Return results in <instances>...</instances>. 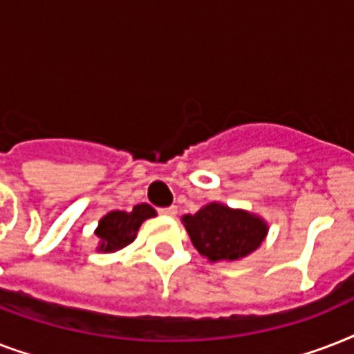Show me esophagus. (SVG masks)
Returning a JSON list of instances; mask_svg holds the SVG:
<instances>
[{"instance_id":"esophagus-1","label":"esophagus","mask_w":354,"mask_h":354,"mask_svg":"<svg viewBox=\"0 0 354 354\" xmlns=\"http://www.w3.org/2000/svg\"><path fill=\"white\" fill-rule=\"evenodd\" d=\"M160 213L165 216H176L178 209L174 207V205H171V207H163V209H160Z\"/></svg>"}]
</instances>
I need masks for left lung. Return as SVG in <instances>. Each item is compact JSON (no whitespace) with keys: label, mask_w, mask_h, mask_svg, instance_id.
<instances>
[{"label":"left lung","mask_w":354,"mask_h":354,"mask_svg":"<svg viewBox=\"0 0 354 354\" xmlns=\"http://www.w3.org/2000/svg\"><path fill=\"white\" fill-rule=\"evenodd\" d=\"M182 222L193 246L211 263L241 261L252 255L268 235L263 216L221 202H211L194 215H183Z\"/></svg>","instance_id":"obj_1"}]
</instances>
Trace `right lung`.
Here are the masks:
<instances>
[{"label": "right lung", "mask_w": 354, "mask_h": 354, "mask_svg": "<svg viewBox=\"0 0 354 354\" xmlns=\"http://www.w3.org/2000/svg\"><path fill=\"white\" fill-rule=\"evenodd\" d=\"M156 216V211L149 204L133 205L130 213L127 211H110L99 221L95 235L99 239L97 252L113 253L136 241L138 230L147 218Z\"/></svg>", "instance_id": "right-lung-1"}]
</instances>
